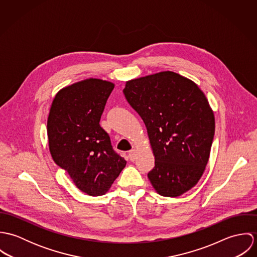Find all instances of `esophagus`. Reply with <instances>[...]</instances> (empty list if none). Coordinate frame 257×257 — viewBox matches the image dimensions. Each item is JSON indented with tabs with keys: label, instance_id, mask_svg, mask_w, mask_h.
Here are the masks:
<instances>
[{
	"label": "esophagus",
	"instance_id": "esophagus-1",
	"mask_svg": "<svg viewBox=\"0 0 257 257\" xmlns=\"http://www.w3.org/2000/svg\"><path fill=\"white\" fill-rule=\"evenodd\" d=\"M128 157L132 161H135V159L137 158V150L136 149H132L131 151H128Z\"/></svg>",
	"mask_w": 257,
	"mask_h": 257
}]
</instances>
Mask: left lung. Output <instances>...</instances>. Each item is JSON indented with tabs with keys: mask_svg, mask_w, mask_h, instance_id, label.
Returning a JSON list of instances; mask_svg holds the SVG:
<instances>
[{
	"mask_svg": "<svg viewBox=\"0 0 257 257\" xmlns=\"http://www.w3.org/2000/svg\"><path fill=\"white\" fill-rule=\"evenodd\" d=\"M122 92L147 126L155 158L150 183L161 196H181L198 183L210 157L215 115L205 94L172 71L126 81Z\"/></svg>",
	"mask_w": 257,
	"mask_h": 257,
	"instance_id": "1",
	"label": "left lung"
}]
</instances>
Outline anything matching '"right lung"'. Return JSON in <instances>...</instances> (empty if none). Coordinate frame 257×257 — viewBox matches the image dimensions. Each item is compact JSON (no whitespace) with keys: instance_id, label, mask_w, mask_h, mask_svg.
<instances>
[{"instance_id":"obj_1","label":"right lung","mask_w":257,"mask_h":257,"mask_svg":"<svg viewBox=\"0 0 257 257\" xmlns=\"http://www.w3.org/2000/svg\"><path fill=\"white\" fill-rule=\"evenodd\" d=\"M113 87V83L96 78L67 86L55 95L47 118L52 159L90 196L106 194L126 164L100 125Z\"/></svg>"}]
</instances>
